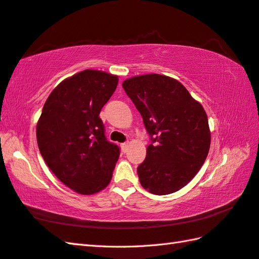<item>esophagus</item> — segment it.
<instances>
[{"label": "esophagus", "mask_w": 259, "mask_h": 259, "mask_svg": "<svg viewBox=\"0 0 259 259\" xmlns=\"http://www.w3.org/2000/svg\"><path fill=\"white\" fill-rule=\"evenodd\" d=\"M120 147H121V150H122L123 152H126V150H128L129 144H128V142H123V144L120 145Z\"/></svg>", "instance_id": "esophagus-1"}]
</instances>
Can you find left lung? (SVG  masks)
Wrapping results in <instances>:
<instances>
[{"instance_id": "left-lung-1", "label": "left lung", "mask_w": 259, "mask_h": 259, "mask_svg": "<svg viewBox=\"0 0 259 259\" xmlns=\"http://www.w3.org/2000/svg\"><path fill=\"white\" fill-rule=\"evenodd\" d=\"M122 87L151 139L145 161L137 168L141 186L160 196L178 191L207 158L210 130L206 111L170 76L138 75L123 81Z\"/></svg>"}]
</instances>
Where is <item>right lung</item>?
<instances>
[{
	"label": "right lung",
	"mask_w": 259,
	"mask_h": 259,
	"mask_svg": "<svg viewBox=\"0 0 259 259\" xmlns=\"http://www.w3.org/2000/svg\"><path fill=\"white\" fill-rule=\"evenodd\" d=\"M117 85V75L81 71L51 92L37 121L43 159L57 178L78 194L101 191L112 178L120 149L107 140L99 114Z\"/></svg>",
	"instance_id": "right-lung-1"
}]
</instances>
